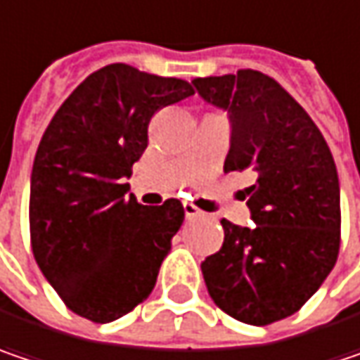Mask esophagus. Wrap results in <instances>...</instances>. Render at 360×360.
<instances>
[{"label": "esophagus", "mask_w": 360, "mask_h": 360, "mask_svg": "<svg viewBox=\"0 0 360 360\" xmlns=\"http://www.w3.org/2000/svg\"><path fill=\"white\" fill-rule=\"evenodd\" d=\"M182 207H184V215H186L188 219L202 217V215H205V213H202V211H200V209H198L196 205H193V202H184Z\"/></svg>", "instance_id": "34e87169"}]
</instances>
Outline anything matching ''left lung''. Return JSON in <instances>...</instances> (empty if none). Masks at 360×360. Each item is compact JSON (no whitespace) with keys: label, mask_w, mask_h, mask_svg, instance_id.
Returning <instances> with one entry per match:
<instances>
[{"label":"left lung","mask_w":360,"mask_h":360,"mask_svg":"<svg viewBox=\"0 0 360 360\" xmlns=\"http://www.w3.org/2000/svg\"><path fill=\"white\" fill-rule=\"evenodd\" d=\"M198 94L231 116L225 172H254V227L223 219V245L202 260L219 309L252 326L299 311L340 250V186L330 147L301 104L270 75L194 77Z\"/></svg>","instance_id":"left-lung-1"}]
</instances>
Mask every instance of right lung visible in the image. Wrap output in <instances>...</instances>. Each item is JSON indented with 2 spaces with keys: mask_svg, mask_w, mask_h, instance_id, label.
Returning <instances> with one entry per match:
<instances>
[{
  "mask_svg": "<svg viewBox=\"0 0 360 360\" xmlns=\"http://www.w3.org/2000/svg\"><path fill=\"white\" fill-rule=\"evenodd\" d=\"M194 88L127 63L88 75L40 139L30 180V245L67 309L108 323L145 301L184 221L178 198L127 194L153 115Z\"/></svg>",
  "mask_w": 360,
  "mask_h": 360,
  "instance_id": "add662e5",
  "label": "right lung"
}]
</instances>
